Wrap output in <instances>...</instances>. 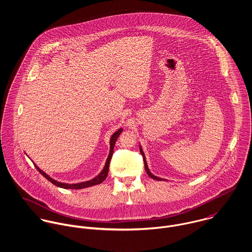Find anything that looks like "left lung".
<instances>
[{"mask_svg":"<svg viewBox=\"0 0 252 252\" xmlns=\"http://www.w3.org/2000/svg\"><path fill=\"white\" fill-rule=\"evenodd\" d=\"M140 151H141V153H142V155H143V158H144V168H145V172H146V174L151 178V179H153V180H162L163 179H160V178H157V177H155V176H153L150 172H149V169H148V167H147V164H146V160H145V157H144V151H143V149H142V147H140Z\"/></svg>","mask_w":252,"mask_h":252,"instance_id":"obj_1","label":"left lung"}]
</instances>
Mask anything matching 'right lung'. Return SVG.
<instances>
[{
	"label": "right lung",
	"instance_id": "1",
	"mask_svg": "<svg viewBox=\"0 0 252 252\" xmlns=\"http://www.w3.org/2000/svg\"><path fill=\"white\" fill-rule=\"evenodd\" d=\"M122 130H123V129L120 128L119 130H117V131L111 136V138H110V150H109V154H108L106 165H105L103 171H102L96 178H94L93 180H88V181H85V182H80V183H74V184L63 183V182H59V181H57V180H54L53 179H51L48 175H46V174H45L44 172H42L38 167H36V165H35V167H36V170H37L46 180H49L51 183H53L54 185H56V186H58V187H61V188H65V189H81V188L93 186V185H96V184H100V183H102L104 180H106V178L108 177L109 163H110V160H111V157H112V153H113V147H114V144H115V142H116L117 138H118L119 135L121 134Z\"/></svg>",
	"mask_w": 252,
	"mask_h": 252
}]
</instances>
